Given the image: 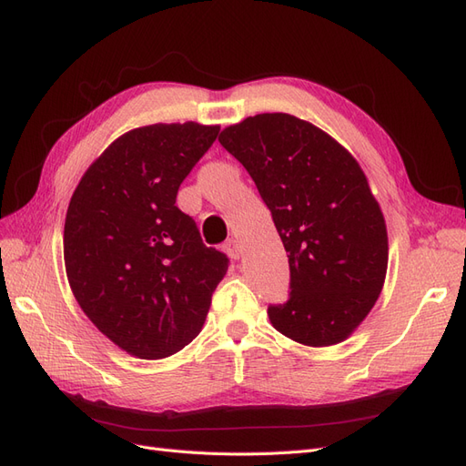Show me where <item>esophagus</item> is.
Returning <instances> with one entry per match:
<instances>
[{
    "instance_id": "obj_1",
    "label": "esophagus",
    "mask_w": 466,
    "mask_h": 466,
    "mask_svg": "<svg viewBox=\"0 0 466 466\" xmlns=\"http://www.w3.org/2000/svg\"><path fill=\"white\" fill-rule=\"evenodd\" d=\"M223 250L228 252L229 255V258H233V260H238V257H241V245H238V241L237 238H229V241H225L223 243Z\"/></svg>"
}]
</instances>
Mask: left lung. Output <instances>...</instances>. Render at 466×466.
Returning a JSON list of instances; mask_svg holds the SVG:
<instances>
[{
  "mask_svg": "<svg viewBox=\"0 0 466 466\" xmlns=\"http://www.w3.org/2000/svg\"><path fill=\"white\" fill-rule=\"evenodd\" d=\"M219 144L255 180L288 252L289 299L268 307L274 329L315 348L346 340L373 309L389 262L385 218L361 167L284 112L233 124Z\"/></svg>",
  "mask_w": 466,
  "mask_h": 466,
  "instance_id": "obj_1",
  "label": "left lung"
}]
</instances>
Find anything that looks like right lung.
Wrapping results in <instances>:
<instances>
[{
	"mask_svg": "<svg viewBox=\"0 0 466 466\" xmlns=\"http://www.w3.org/2000/svg\"><path fill=\"white\" fill-rule=\"evenodd\" d=\"M219 126L151 124L115 139L69 200L64 260L83 313L118 348L161 360L190 344L229 258L206 247L177 192Z\"/></svg>",
	"mask_w": 466,
	"mask_h": 466,
	"instance_id": "add662e5",
	"label": "right lung"
}]
</instances>
